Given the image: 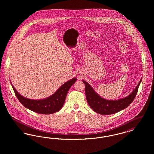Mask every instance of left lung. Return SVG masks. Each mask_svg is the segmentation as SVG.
Instances as JSON below:
<instances>
[{
  "label": "left lung",
  "mask_w": 154,
  "mask_h": 154,
  "mask_svg": "<svg viewBox=\"0 0 154 154\" xmlns=\"http://www.w3.org/2000/svg\"><path fill=\"white\" fill-rule=\"evenodd\" d=\"M142 79L140 81L136 88L132 93L124 98L116 100H109L102 98L96 94L94 89L85 81V91L87 100L91 108L96 112L102 115H110L124 110L129 106L134 99Z\"/></svg>",
  "instance_id": "8db88e82"
}]
</instances>
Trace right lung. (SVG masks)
I'll return each instance as SVG.
<instances>
[{
	"label": "right lung",
	"instance_id": "add662e5",
	"mask_svg": "<svg viewBox=\"0 0 154 154\" xmlns=\"http://www.w3.org/2000/svg\"><path fill=\"white\" fill-rule=\"evenodd\" d=\"M77 80L73 78L67 81L50 97L42 100H33L21 95L11 84L15 94L23 106L38 114H50L58 111L63 107L68 91Z\"/></svg>",
	"mask_w": 154,
	"mask_h": 154
}]
</instances>
